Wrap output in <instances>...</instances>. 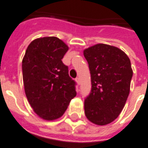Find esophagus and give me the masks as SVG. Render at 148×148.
I'll return each mask as SVG.
<instances>
[{
	"instance_id": "1",
	"label": "esophagus",
	"mask_w": 148,
	"mask_h": 148,
	"mask_svg": "<svg viewBox=\"0 0 148 148\" xmlns=\"http://www.w3.org/2000/svg\"><path fill=\"white\" fill-rule=\"evenodd\" d=\"M75 81H76V82H77V85H78V86H79V85H80V79H79V78H78V77H77V78H76V79H75Z\"/></svg>"
}]
</instances>
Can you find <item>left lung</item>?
<instances>
[{"mask_svg":"<svg viewBox=\"0 0 148 148\" xmlns=\"http://www.w3.org/2000/svg\"><path fill=\"white\" fill-rule=\"evenodd\" d=\"M92 89L85 100L86 118L97 125L115 121L124 109L130 92L133 71L127 55L114 46L98 43L85 49Z\"/></svg>","mask_w":148,"mask_h":148,"instance_id":"8db88e82","label":"left lung"}]
</instances>
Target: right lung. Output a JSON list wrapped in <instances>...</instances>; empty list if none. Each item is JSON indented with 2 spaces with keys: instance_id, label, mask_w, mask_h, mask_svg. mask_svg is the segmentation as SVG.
<instances>
[{
  "instance_id": "right-lung-1",
  "label": "right lung",
  "mask_w": 148,
  "mask_h": 148,
  "mask_svg": "<svg viewBox=\"0 0 148 148\" xmlns=\"http://www.w3.org/2000/svg\"><path fill=\"white\" fill-rule=\"evenodd\" d=\"M69 47L55 36L34 39L22 60L25 94L38 116L55 121L64 114L76 96L75 82L62 59Z\"/></svg>"
}]
</instances>
